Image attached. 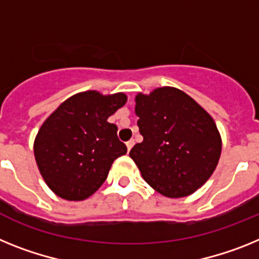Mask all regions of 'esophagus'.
Segmentation results:
<instances>
[{
  "instance_id": "obj_1",
  "label": "esophagus",
  "mask_w": 259,
  "mask_h": 259,
  "mask_svg": "<svg viewBox=\"0 0 259 259\" xmlns=\"http://www.w3.org/2000/svg\"><path fill=\"white\" fill-rule=\"evenodd\" d=\"M134 146V141L133 139H130L129 142H126V147H127V151H130L132 150V147Z\"/></svg>"
}]
</instances>
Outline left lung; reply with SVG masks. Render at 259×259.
<instances>
[{
    "label": "left lung",
    "mask_w": 259,
    "mask_h": 259,
    "mask_svg": "<svg viewBox=\"0 0 259 259\" xmlns=\"http://www.w3.org/2000/svg\"><path fill=\"white\" fill-rule=\"evenodd\" d=\"M142 143L130 150L146 183L168 198L193 194L211 177L222 154L212 117L176 87L136 96Z\"/></svg>",
    "instance_id": "left-lung-1"
}]
</instances>
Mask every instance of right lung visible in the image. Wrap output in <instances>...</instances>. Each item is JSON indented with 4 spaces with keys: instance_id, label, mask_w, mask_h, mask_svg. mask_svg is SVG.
Masks as SVG:
<instances>
[{
    "instance_id": "add662e5",
    "label": "right lung",
    "mask_w": 259,
    "mask_h": 259,
    "mask_svg": "<svg viewBox=\"0 0 259 259\" xmlns=\"http://www.w3.org/2000/svg\"><path fill=\"white\" fill-rule=\"evenodd\" d=\"M126 100L123 92H79L42 122L33 154L40 175L57 197L66 201L91 197L103 185L113 161L126 154V146L117 138V126L108 122Z\"/></svg>"
}]
</instances>
